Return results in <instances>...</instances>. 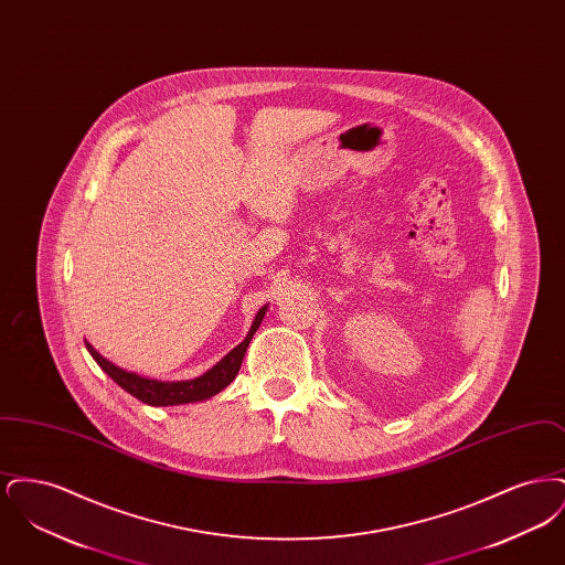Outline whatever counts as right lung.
<instances>
[{
	"instance_id": "add662e5",
	"label": "right lung",
	"mask_w": 565,
	"mask_h": 565,
	"mask_svg": "<svg viewBox=\"0 0 565 565\" xmlns=\"http://www.w3.org/2000/svg\"><path fill=\"white\" fill-rule=\"evenodd\" d=\"M267 309H269V305L258 309L254 322L249 326L247 337L243 339L237 348L228 351L207 373L189 379V381H161V379H152V376L137 375L134 371H127V369H120L118 364H114L106 355H102L99 351L95 350L88 341H86V350L90 351L95 362L122 390H127L131 396H135L141 403L150 404V406L199 403V401H207V398L215 396L217 392H222L237 376L239 369H242L245 350H247L254 332L258 330V326L263 322V318L267 316Z\"/></svg>"
}]
</instances>
